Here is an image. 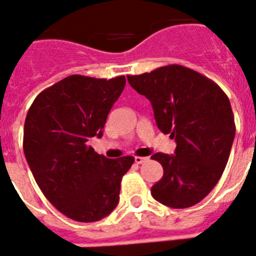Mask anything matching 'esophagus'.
<instances>
[{
    "mask_svg": "<svg viewBox=\"0 0 256 256\" xmlns=\"http://www.w3.org/2000/svg\"><path fill=\"white\" fill-rule=\"evenodd\" d=\"M147 160H148V157H142V156H136L134 157V162L138 164V165L146 162Z\"/></svg>",
    "mask_w": 256,
    "mask_h": 256,
    "instance_id": "esophagus-1",
    "label": "esophagus"
}]
</instances>
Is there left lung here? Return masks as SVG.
<instances>
[{
  "mask_svg": "<svg viewBox=\"0 0 256 256\" xmlns=\"http://www.w3.org/2000/svg\"><path fill=\"white\" fill-rule=\"evenodd\" d=\"M126 78L151 102L158 130L176 142L175 154L151 156L164 168L152 196L171 208L196 204L218 182L228 161L236 132L228 98L214 81L180 64Z\"/></svg>",
  "mask_w": 256,
  "mask_h": 256,
  "instance_id": "left-lung-1",
  "label": "left lung"
}]
</instances>
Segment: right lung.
I'll list each match as a JSON object with an SVG mask.
<instances>
[{"mask_svg": "<svg viewBox=\"0 0 256 256\" xmlns=\"http://www.w3.org/2000/svg\"><path fill=\"white\" fill-rule=\"evenodd\" d=\"M126 77L71 74L35 98L24 124V154L35 182L60 213L77 222L104 218L118 206L133 156L106 158L88 140L102 137Z\"/></svg>", "mask_w": 256, "mask_h": 256, "instance_id": "right-lung-1", "label": "right lung"}]
</instances>
